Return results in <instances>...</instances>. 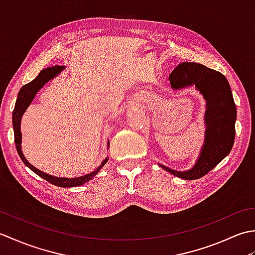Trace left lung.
I'll return each instance as SVG.
<instances>
[{
  "label": "left lung",
  "instance_id": "left-lung-1",
  "mask_svg": "<svg viewBox=\"0 0 255 255\" xmlns=\"http://www.w3.org/2000/svg\"><path fill=\"white\" fill-rule=\"evenodd\" d=\"M173 89L195 85L206 101L205 141L196 163L188 171L162 169L183 180L203 177L223 161L235 142L237 110L230 85L225 75L196 62H183L169 77Z\"/></svg>",
  "mask_w": 255,
  "mask_h": 255
}]
</instances>
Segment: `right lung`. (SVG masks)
Masks as SVG:
<instances>
[{"label":"right lung","instance_id":"add662e5","mask_svg":"<svg viewBox=\"0 0 255 255\" xmlns=\"http://www.w3.org/2000/svg\"><path fill=\"white\" fill-rule=\"evenodd\" d=\"M66 68L64 66H53L51 68H47L45 70H41L40 73L37 75V78L31 81V82L25 84L24 86H21V89L18 92L17 95V100H16L15 103V107L13 111V128H14V138H15V144H16V149H17V152L20 156L21 161L24 162V164L29 167V169L35 172L37 175H39L40 177L45 178L46 181L49 183L53 184V185L59 186V187H74V186H80L83 185L84 183L89 182L92 180L97 173L100 172L103 166L106 164V162L108 161V156L102 162V164L97 167L96 170H94L90 174H86L83 176H79V177H72V178H67V177H56L47 174V173L41 172L40 170L36 169L34 165H31L28 161L26 160V158L23 154V151H21V132H20V121H21V116L27 110V107L30 105V103L34 100L35 95L37 94V92L39 91L42 86H44L48 81H50L60 73L62 70ZM107 142V147H108Z\"/></svg>","mask_w":255,"mask_h":255}]
</instances>
